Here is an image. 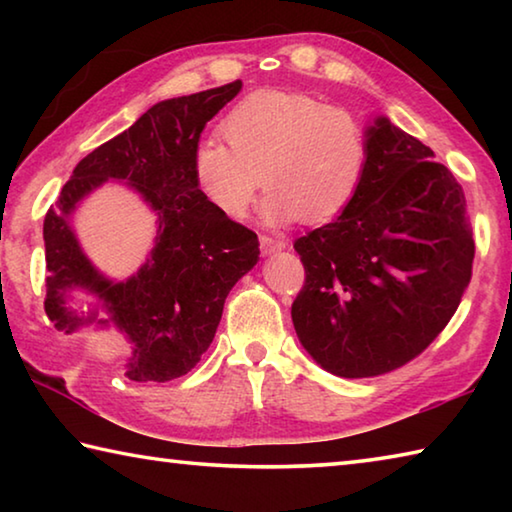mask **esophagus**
<instances>
[{"label": "esophagus", "instance_id": "esophagus-1", "mask_svg": "<svg viewBox=\"0 0 512 512\" xmlns=\"http://www.w3.org/2000/svg\"><path fill=\"white\" fill-rule=\"evenodd\" d=\"M259 244H262V253L264 255H273V253H280V250L287 248L282 239H273V237H262L259 239Z\"/></svg>", "mask_w": 512, "mask_h": 512}]
</instances>
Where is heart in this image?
<instances>
[{"label": "heart", "instance_id": "b5f03b06", "mask_svg": "<svg viewBox=\"0 0 512 512\" xmlns=\"http://www.w3.org/2000/svg\"><path fill=\"white\" fill-rule=\"evenodd\" d=\"M230 147L205 137L192 155L198 192L216 212L244 219L259 185L268 223H327L348 210L370 167V137L352 112L305 92L262 90L223 119Z\"/></svg>", "mask_w": 512, "mask_h": 512}]
</instances>
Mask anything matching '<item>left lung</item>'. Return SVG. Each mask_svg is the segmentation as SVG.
Returning <instances> with one entry per match:
<instances>
[{
    "label": "left lung",
    "mask_w": 512,
    "mask_h": 512,
    "mask_svg": "<svg viewBox=\"0 0 512 512\" xmlns=\"http://www.w3.org/2000/svg\"><path fill=\"white\" fill-rule=\"evenodd\" d=\"M366 131L361 192L339 219L293 244L305 266L293 327L320 368L348 379L418 357L461 305L474 259L454 173L388 117Z\"/></svg>",
    "instance_id": "obj_1"
}]
</instances>
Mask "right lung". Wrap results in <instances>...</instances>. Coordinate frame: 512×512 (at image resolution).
<instances>
[{
    "mask_svg": "<svg viewBox=\"0 0 512 512\" xmlns=\"http://www.w3.org/2000/svg\"><path fill=\"white\" fill-rule=\"evenodd\" d=\"M241 81L151 106L135 124L76 164L45 216V311L58 332L115 327L131 357L126 377L171 381L187 375L219 327L230 289L259 259L253 230L216 212L198 192L192 155L207 121L232 101ZM108 179L126 182L159 216L150 257L128 281H110L82 253L71 214ZM72 290L95 300L74 310Z\"/></svg>",
    "mask_w": 512,
    "mask_h": 512,
    "instance_id": "obj_1",
    "label": "right lung"
}]
</instances>
